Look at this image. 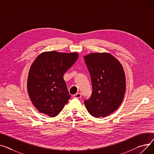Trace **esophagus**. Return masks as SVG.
I'll return each mask as SVG.
<instances>
[{
    "mask_svg": "<svg viewBox=\"0 0 154 154\" xmlns=\"http://www.w3.org/2000/svg\"><path fill=\"white\" fill-rule=\"evenodd\" d=\"M73 96H74V97H75V98L79 99V98H80V97H81V94L80 93H76V94H75Z\"/></svg>",
    "mask_w": 154,
    "mask_h": 154,
    "instance_id": "1",
    "label": "esophagus"
}]
</instances>
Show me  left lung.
I'll return each mask as SVG.
<instances>
[{
    "instance_id": "left-lung-1",
    "label": "left lung",
    "mask_w": 154,
    "mask_h": 154,
    "mask_svg": "<svg viewBox=\"0 0 154 154\" xmlns=\"http://www.w3.org/2000/svg\"><path fill=\"white\" fill-rule=\"evenodd\" d=\"M91 79L93 92L85 101L88 112L98 118L112 114L121 104L125 93V76L122 65L108 53L84 57Z\"/></svg>"
}]
</instances>
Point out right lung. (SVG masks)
Masks as SVG:
<instances>
[{
  "mask_svg": "<svg viewBox=\"0 0 154 154\" xmlns=\"http://www.w3.org/2000/svg\"><path fill=\"white\" fill-rule=\"evenodd\" d=\"M78 58L76 52L51 51L41 53L33 62L27 79V91L40 112L55 117L68 103L71 95L63 75Z\"/></svg>",
  "mask_w": 154,
  "mask_h": 154,
  "instance_id": "add662e5",
  "label": "right lung"
}]
</instances>
